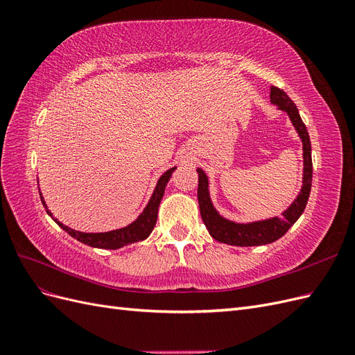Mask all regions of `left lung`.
I'll return each mask as SVG.
<instances>
[{"mask_svg": "<svg viewBox=\"0 0 355 355\" xmlns=\"http://www.w3.org/2000/svg\"><path fill=\"white\" fill-rule=\"evenodd\" d=\"M271 102L277 106H280V110L288 114L290 120H292L300 139H302L304 164H305L302 191H300L299 197L295 200L292 206L283 213V218H272V219L253 222V223H234L220 218L218 211L214 210L209 197L207 176L204 175V171L201 168H197L198 206H200L201 219L204 225H206L209 234L219 243L241 245V247L262 245V244L272 243L280 237H283V235L288 231V228L299 219V216L304 213L306 207L309 192H311V182H313V158H311V141H309L306 125L304 124L302 118H300L293 101L288 98L286 92L275 87V85L271 87Z\"/></svg>", "mask_w": 355, "mask_h": 355, "instance_id": "obj_1", "label": "left lung"}]
</instances>
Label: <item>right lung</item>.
Segmentation results:
<instances>
[{"mask_svg":"<svg viewBox=\"0 0 355 355\" xmlns=\"http://www.w3.org/2000/svg\"><path fill=\"white\" fill-rule=\"evenodd\" d=\"M175 168L176 167L167 170L166 173L159 178L154 194H153L151 200H149L148 206L145 207L144 213L133 223H130L125 228L110 231V232H96V234L94 232H80V231H73V230L68 228L67 225L58 222V219H55V220L63 231H67L71 235V237L77 239L78 241L87 244V245L98 247V249H114L115 250V249H120V247L127 245L130 243L142 241L148 237L149 234L153 232V230L155 227L157 218H158L159 201L164 196V188L167 185V182H168L171 173L175 171ZM41 201H42V206L47 209L44 200H42V196H41ZM47 213L51 216L50 210H47Z\"/></svg>","mask_w":355,"mask_h":355,"instance_id":"1","label":"right lung"}]
</instances>
